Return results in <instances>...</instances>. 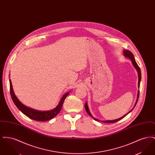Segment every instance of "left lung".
I'll return each mask as SVG.
<instances>
[{
    "mask_svg": "<svg viewBox=\"0 0 155 155\" xmlns=\"http://www.w3.org/2000/svg\"><path fill=\"white\" fill-rule=\"evenodd\" d=\"M123 54H124V56H125V58H128L131 59V60L132 61V63H133L134 66V67L136 68V70H137L138 74V88H140V80H141V72H140V67L138 66V64H137V62H136V61H135V58H134V54H133V53H132L131 52H130V51H128V50H124V51H123ZM139 95H140V90L138 91L137 99V100H136V102L135 103V105H134V107H133V109H132L130 111H128V113H127L126 114H125L124 116H123V117H120V118H117V119H116V120H114L102 121V122H103V123H116V122L118 121L119 120H120L121 119L124 118V117L125 116H126L128 113H130V112H131V111L133 110V109H134V107H135V106H136V104H137V102H138V101ZM85 110L87 111V112L88 113V114L90 116H91V117H92V118H94L95 120H96V121H100V120H97V118H94V117H92V114H91L90 111L89 110L88 106V104H87V102L85 103Z\"/></svg>",
    "mask_w": 155,
    "mask_h": 155,
    "instance_id": "8db88e82",
    "label": "left lung"
}]
</instances>
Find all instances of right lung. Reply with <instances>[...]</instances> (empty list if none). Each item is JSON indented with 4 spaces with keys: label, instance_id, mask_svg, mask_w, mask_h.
I'll return each mask as SVG.
<instances>
[{
    "label": "right lung",
    "instance_id": "add662e5",
    "mask_svg": "<svg viewBox=\"0 0 155 155\" xmlns=\"http://www.w3.org/2000/svg\"><path fill=\"white\" fill-rule=\"evenodd\" d=\"M10 80V95L12 96V100L13 102L15 103V105L17 106V107L24 114L27 116L31 119H32L34 120L39 121H45L49 120L51 119L54 117L58 113L59 111L61 110L63 104L64 102V101L66 98L67 96L68 95L69 92H67L65 94L61 99H60V101L59 102V104L53 109L51 110L48 111H39L31 109L30 107H28L27 106L23 104L15 95L13 87L12 84L11 80Z\"/></svg>",
    "mask_w": 155,
    "mask_h": 155
}]
</instances>
